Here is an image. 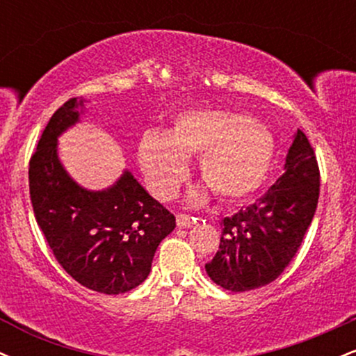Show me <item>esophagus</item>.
<instances>
[{"mask_svg": "<svg viewBox=\"0 0 356 356\" xmlns=\"http://www.w3.org/2000/svg\"><path fill=\"white\" fill-rule=\"evenodd\" d=\"M175 219H177V226L181 227V229H187V227H191L192 224L195 222L194 218H189V216L186 214H177L175 216Z\"/></svg>", "mask_w": 356, "mask_h": 356, "instance_id": "34e87169", "label": "esophagus"}]
</instances>
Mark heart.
Returning <instances> with one entry per match:
<instances>
[{"mask_svg": "<svg viewBox=\"0 0 356 356\" xmlns=\"http://www.w3.org/2000/svg\"><path fill=\"white\" fill-rule=\"evenodd\" d=\"M199 174L224 201L251 195L266 181L275 157V140L257 122L222 108L184 110L167 132L147 130L138 138L137 157L155 197L170 199L197 155ZM206 187L191 191L187 201L206 199Z\"/></svg>", "mask_w": 356, "mask_h": 356, "instance_id": "b5f03b06", "label": "heart"}]
</instances>
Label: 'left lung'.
Returning <instances> with one entry per match:
<instances>
[{
  "mask_svg": "<svg viewBox=\"0 0 356 356\" xmlns=\"http://www.w3.org/2000/svg\"><path fill=\"white\" fill-rule=\"evenodd\" d=\"M320 197V170L301 130L286 155L284 174L246 209L224 218L219 251L206 264L220 288L241 293L275 281L301 246Z\"/></svg>",
  "mask_w": 356,
  "mask_h": 356,
  "instance_id": "1",
  "label": "left lung"
}]
</instances>
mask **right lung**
<instances>
[{
	"mask_svg": "<svg viewBox=\"0 0 356 356\" xmlns=\"http://www.w3.org/2000/svg\"><path fill=\"white\" fill-rule=\"evenodd\" d=\"M83 99L53 113L30 161V197L40 229L61 268L85 288L104 295L144 283L161 241L175 218L130 170L104 191L76 184L58 157V137L80 122Z\"/></svg>",
	"mask_w": 356,
	"mask_h": 356,
	"instance_id": "add662e5",
	"label": "right lung"
}]
</instances>
